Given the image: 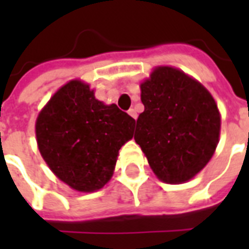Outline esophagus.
Returning <instances> with one entry per match:
<instances>
[{"instance_id":"esophagus-1","label":"esophagus","mask_w":249,"mask_h":249,"mask_svg":"<svg viewBox=\"0 0 249 249\" xmlns=\"http://www.w3.org/2000/svg\"><path fill=\"white\" fill-rule=\"evenodd\" d=\"M128 113L129 115H130V116L133 117V119H134V120H137V112H136V109H133V108H130L128 111Z\"/></svg>"}]
</instances>
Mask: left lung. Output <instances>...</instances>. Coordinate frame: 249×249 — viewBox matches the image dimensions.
<instances>
[{
  "mask_svg": "<svg viewBox=\"0 0 249 249\" xmlns=\"http://www.w3.org/2000/svg\"><path fill=\"white\" fill-rule=\"evenodd\" d=\"M144 111L134 140L160 181L193 179L214 155L221 113L209 90L172 66H156L140 85Z\"/></svg>",
  "mask_w": 249,
  "mask_h": 249,
  "instance_id": "obj_1",
  "label": "left lung"
}]
</instances>
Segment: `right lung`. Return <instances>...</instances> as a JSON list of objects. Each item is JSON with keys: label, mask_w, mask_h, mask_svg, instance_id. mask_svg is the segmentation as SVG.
<instances>
[{"label": "right lung", "mask_w": 249, "mask_h": 249, "mask_svg": "<svg viewBox=\"0 0 249 249\" xmlns=\"http://www.w3.org/2000/svg\"><path fill=\"white\" fill-rule=\"evenodd\" d=\"M136 121L115 103L98 101L80 79L53 94L36 119L37 147L53 173L79 193L101 190L112 178L119 150Z\"/></svg>", "instance_id": "1"}]
</instances>
